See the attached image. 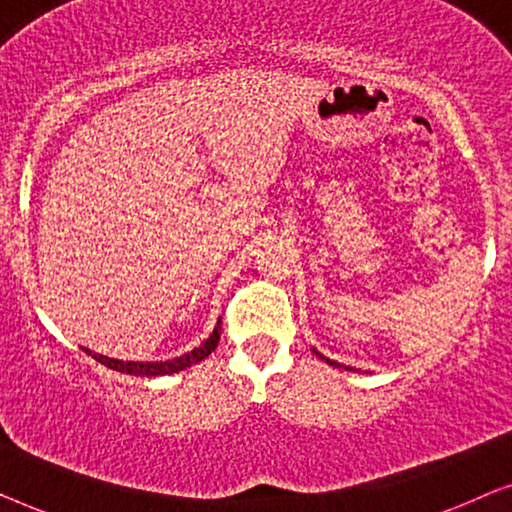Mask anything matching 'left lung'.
Listing matches in <instances>:
<instances>
[{"label":"left lung","mask_w":512,"mask_h":512,"mask_svg":"<svg viewBox=\"0 0 512 512\" xmlns=\"http://www.w3.org/2000/svg\"><path fill=\"white\" fill-rule=\"evenodd\" d=\"M314 354H317V356H319V359H324V361L328 363V366H335V368H340V363H335V361H331V359H326V356H321L319 352H314ZM345 370H352V368H345Z\"/></svg>","instance_id":"8db88e82"}]
</instances>
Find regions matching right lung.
Listing matches in <instances>:
<instances>
[{
  "label": "right lung",
  "instance_id": "add662e5",
  "mask_svg": "<svg viewBox=\"0 0 512 512\" xmlns=\"http://www.w3.org/2000/svg\"><path fill=\"white\" fill-rule=\"evenodd\" d=\"M219 338H221V319L216 321L214 331L209 333V338L202 342L200 347H195V349H191V352L181 354V356H177V359H170V361H121V359H111V356H104V354H95L86 347H81V349L93 356L95 361H100L102 366L118 370V373L135 375V377H158V375L179 373V370L191 368V366H195V363H200L202 359H207V356L216 349V345H219Z\"/></svg>",
  "mask_w": 512,
  "mask_h": 512
}]
</instances>
